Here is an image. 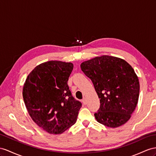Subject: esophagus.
Listing matches in <instances>:
<instances>
[{"label": "esophagus", "mask_w": 156, "mask_h": 156, "mask_svg": "<svg viewBox=\"0 0 156 156\" xmlns=\"http://www.w3.org/2000/svg\"><path fill=\"white\" fill-rule=\"evenodd\" d=\"M82 103H83V104H84V105H86V103H87V101H86V99H85V98H83V99H82Z\"/></svg>", "instance_id": "esophagus-1"}]
</instances>
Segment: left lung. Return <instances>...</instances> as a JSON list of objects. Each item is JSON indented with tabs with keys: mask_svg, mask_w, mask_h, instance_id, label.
Wrapping results in <instances>:
<instances>
[{
	"mask_svg": "<svg viewBox=\"0 0 156 156\" xmlns=\"http://www.w3.org/2000/svg\"><path fill=\"white\" fill-rule=\"evenodd\" d=\"M100 99L97 121L116 128L129 121L138 103L140 84L134 69L125 60L108 55L81 64Z\"/></svg>",
	"mask_w": 156,
	"mask_h": 156,
	"instance_id": "1",
	"label": "left lung"
}]
</instances>
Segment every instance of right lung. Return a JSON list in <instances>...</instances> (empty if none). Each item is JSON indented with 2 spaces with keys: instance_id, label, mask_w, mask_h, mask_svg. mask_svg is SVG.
Returning <instances> with one entry per match:
<instances>
[{
  "instance_id": "1",
  "label": "right lung",
  "mask_w": 156,
  "mask_h": 156,
  "mask_svg": "<svg viewBox=\"0 0 156 156\" xmlns=\"http://www.w3.org/2000/svg\"><path fill=\"white\" fill-rule=\"evenodd\" d=\"M73 70L71 62L42 63L31 72L23 87V101L30 117L50 134H61L74 125L82 107L67 83Z\"/></svg>"
}]
</instances>
